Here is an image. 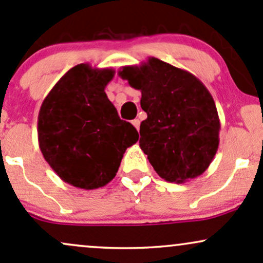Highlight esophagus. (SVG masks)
<instances>
[{"instance_id": "34e87169", "label": "esophagus", "mask_w": 263, "mask_h": 263, "mask_svg": "<svg viewBox=\"0 0 263 263\" xmlns=\"http://www.w3.org/2000/svg\"><path fill=\"white\" fill-rule=\"evenodd\" d=\"M132 125H134L135 127L137 128V131H138V128H140V120H138V119L134 120V121H132Z\"/></svg>"}]
</instances>
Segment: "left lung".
I'll use <instances>...</instances> for the list:
<instances>
[{
	"instance_id": "obj_1",
	"label": "left lung",
	"mask_w": 263,
	"mask_h": 263,
	"mask_svg": "<svg viewBox=\"0 0 263 263\" xmlns=\"http://www.w3.org/2000/svg\"><path fill=\"white\" fill-rule=\"evenodd\" d=\"M141 90L147 119L140 126V147L159 177L184 183L203 174L219 147L220 120L213 96L189 71L148 58L119 71Z\"/></svg>"
}]
</instances>
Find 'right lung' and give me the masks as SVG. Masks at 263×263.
<instances>
[{"mask_svg":"<svg viewBox=\"0 0 263 263\" xmlns=\"http://www.w3.org/2000/svg\"><path fill=\"white\" fill-rule=\"evenodd\" d=\"M112 68L79 64L60 78L38 115V142L60 179L91 190L110 183L138 132L119 117L105 87Z\"/></svg>","mask_w":263,"mask_h":263,"instance_id":"right-lung-1","label":"right lung"}]
</instances>
